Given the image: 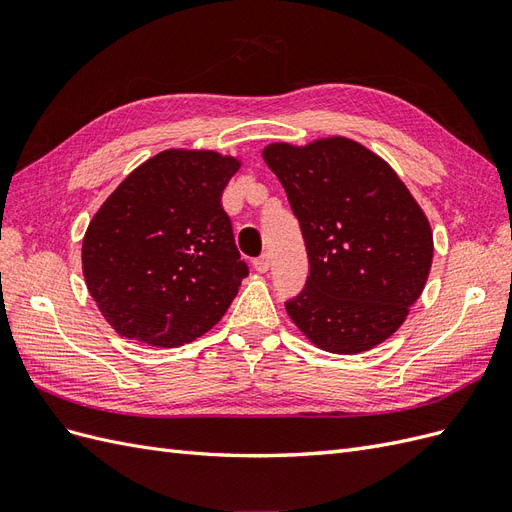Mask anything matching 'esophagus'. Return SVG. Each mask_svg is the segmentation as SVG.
<instances>
[{"instance_id":"obj_1","label":"esophagus","mask_w":512,"mask_h":512,"mask_svg":"<svg viewBox=\"0 0 512 512\" xmlns=\"http://www.w3.org/2000/svg\"><path fill=\"white\" fill-rule=\"evenodd\" d=\"M269 267H271L269 254H262V256H258V258H254V269H256L258 273H267Z\"/></svg>"}]
</instances>
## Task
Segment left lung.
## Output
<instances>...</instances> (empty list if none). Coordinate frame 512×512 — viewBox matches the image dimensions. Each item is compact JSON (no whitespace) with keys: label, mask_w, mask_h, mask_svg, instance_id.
Listing matches in <instances>:
<instances>
[{"label":"left lung","mask_w":512,"mask_h":512,"mask_svg":"<svg viewBox=\"0 0 512 512\" xmlns=\"http://www.w3.org/2000/svg\"><path fill=\"white\" fill-rule=\"evenodd\" d=\"M299 220L309 275L286 312L335 354L378 346L421 297L433 258L423 209L395 170L344 136L262 151Z\"/></svg>","instance_id":"8db88e82"}]
</instances>
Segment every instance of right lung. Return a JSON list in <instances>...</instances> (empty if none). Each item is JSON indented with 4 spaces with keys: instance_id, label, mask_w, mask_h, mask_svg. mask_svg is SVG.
<instances>
[{
    "instance_id": "obj_1",
    "label": "right lung",
    "mask_w": 512,
    "mask_h": 512,
    "mask_svg": "<svg viewBox=\"0 0 512 512\" xmlns=\"http://www.w3.org/2000/svg\"><path fill=\"white\" fill-rule=\"evenodd\" d=\"M239 160L166 149L119 183L83 239L87 290L121 335L177 348L226 314L250 273L222 192Z\"/></svg>"
}]
</instances>
